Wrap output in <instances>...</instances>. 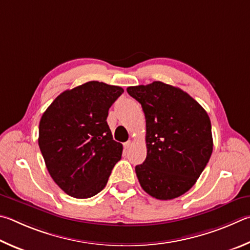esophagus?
Segmentation results:
<instances>
[{
	"instance_id": "1",
	"label": "esophagus",
	"mask_w": 250,
	"mask_h": 250,
	"mask_svg": "<svg viewBox=\"0 0 250 250\" xmlns=\"http://www.w3.org/2000/svg\"><path fill=\"white\" fill-rule=\"evenodd\" d=\"M133 142L132 141H128V142H126V143H124V148L125 149H128V148H130L133 146Z\"/></svg>"
}]
</instances>
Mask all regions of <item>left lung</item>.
<instances>
[{
    "mask_svg": "<svg viewBox=\"0 0 250 250\" xmlns=\"http://www.w3.org/2000/svg\"><path fill=\"white\" fill-rule=\"evenodd\" d=\"M127 92L146 117L147 157L135 168L142 188L158 200L185 194L213 151L208 113L187 92L160 81L128 86Z\"/></svg>",
    "mask_w": 250,
    "mask_h": 250,
    "instance_id": "1",
    "label": "left lung"
}]
</instances>
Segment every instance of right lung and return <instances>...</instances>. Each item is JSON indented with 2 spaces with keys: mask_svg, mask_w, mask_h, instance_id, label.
Returning <instances> with one entry per match:
<instances>
[{
  "mask_svg": "<svg viewBox=\"0 0 250 250\" xmlns=\"http://www.w3.org/2000/svg\"><path fill=\"white\" fill-rule=\"evenodd\" d=\"M123 92L90 81L62 92L42 114L38 145L48 172L68 195L98 194L121 160L123 145L113 139L106 118Z\"/></svg>",
  "mask_w": 250,
  "mask_h": 250,
  "instance_id": "obj_1",
  "label": "right lung"
}]
</instances>
